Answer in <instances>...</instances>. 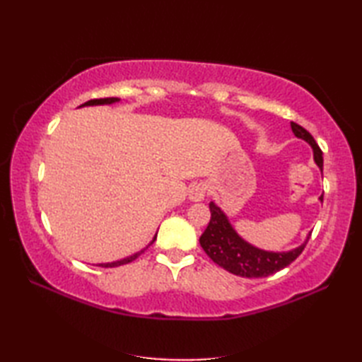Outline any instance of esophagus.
Here are the masks:
<instances>
[{
	"label": "esophagus",
	"mask_w": 362,
	"mask_h": 362,
	"mask_svg": "<svg viewBox=\"0 0 362 362\" xmlns=\"http://www.w3.org/2000/svg\"><path fill=\"white\" fill-rule=\"evenodd\" d=\"M205 193H206V187L204 183H194V185H191L188 189V197L189 201L199 202V201H204Z\"/></svg>",
	"instance_id": "34e87169"
}]
</instances>
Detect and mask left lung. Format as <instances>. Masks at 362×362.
Masks as SVG:
<instances>
[{"label": "left lung", "mask_w": 362, "mask_h": 362, "mask_svg": "<svg viewBox=\"0 0 362 362\" xmlns=\"http://www.w3.org/2000/svg\"><path fill=\"white\" fill-rule=\"evenodd\" d=\"M291 129L297 138H302L311 144L314 161L320 169H324V157H322V151L313 135L302 126H298L297 122H291ZM320 201H324V196H320ZM210 213L211 218L209 226H206L202 236L199 238L202 249L218 266L224 267L226 271L235 275L247 276V279H261V276L272 275L289 266L303 252L311 236L306 238V241L294 250L266 252L253 247L238 236L226 214L213 202H210Z\"/></svg>", "instance_id": "1"}]
</instances>
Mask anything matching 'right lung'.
<instances>
[{"instance_id":"right-lung-1","label":"right lung","mask_w":362,"mask_h":362,"mask_svg":"<svg viewBox=\"0 0 362 362\" xmlns=\"http://www.w3.org/2000/svg\"><path fill=\"white\" fill-rule=\"evenodd\" d=\"M118 101H119L118 98H99V99H90V101H87L86 104H82L81 107H83V105H99V104H113V103H118ZM156 238H157V235L153 236L152 243L156 241ZM152 243H151V244H152ZM143 252H144V250L138 252V253H135V255L127 257V258H124V259L113 261V263H104V264H99V266H101V267H117V266H121V264H127V263H130V261H134V259H136L138 257H140Z\"/></svg>"}]
</instances>
